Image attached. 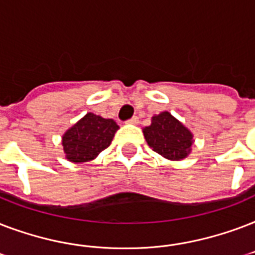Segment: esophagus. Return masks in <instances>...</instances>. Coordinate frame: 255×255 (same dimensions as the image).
Listing matches in <instances>:
<instances>
[{
	"mask_svg": "<svg viewBox=\"0 0 255 255\" xmlns=\"http://www.w3.org/2000/svg\"><path fill=\"white\" fill-rule=\"evenodd\" d=\"M128 122H129V124H131V125H137L138 122H139V118L135 117V116H134V117H133V118H130V120H129V121H128Z\"/></svg>",
	"mask_w": 255,
	"mask_h": 255,
	"instance_id": "34e87169",
	"label": "esophagus"
}]
</instances>
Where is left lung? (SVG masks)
<instances>
[{"label": "left lung", "instance_id": "obj_1", "mask_svg": "<svg viewBox=\"0 0 255 255\" xmlns=\"http://www.w3.org/2000/svg\"><path fill=\"white\" fill-rule=\"evenodd\" d=\"M142 131L147 145L163 158L182 161L191 153L194 135L169 112L154 114Z\"/></svg>", "mask_w": 255, "mask_h": 255}]
</instances>
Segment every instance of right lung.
<instances>
[{"label":"right lung","instance_id":"add662e5","mask_svg":"<svg viewBox=\"0 0 255 255\" xmlns=\"http://www.w3.org/2000/svg\"><path fill=\"white\" fill-rule=\"evenodd\" d=\"M120 126L112 118L85 114L62 135L65 158L73 163L93 161L112 143Z\"/></svg>","mask_w":255,"mask_h":255}]
</instances>
